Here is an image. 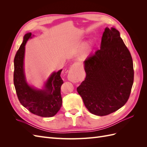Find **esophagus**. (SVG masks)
<instances>
[{
    "mask_svg": "<svg viewBox=\"0 0 147 147\" xmlns=\"http://www.w3.org/2000/svg\"><path fill=\"white\" fill-rule=\"evenodd\" d=\"M67 77L69 80L73 83H77L80 80V72L75 65L71 66L70 69L68 70Z\"/></svg>",
    "mask_w": 147,
    "mask_h": 147,
    "instance_id": "34e87169",
    "label": "esophagus"
}]
</instances>
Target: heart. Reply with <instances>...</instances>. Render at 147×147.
<instances>
[{"label":"heart","instance_id":"obj_1","mask_svg":"<svg viewBox=\"0 0 147 147\" xmlns=\"http://www.w3.org/2000/svg\"><path fill=\"white\" fill-rule=\"evenodd\" d=\"M88 48L86 47L82 52V57H84V58H85V57L88 56Z\"/></svg>","mask_w":147,"mask_h":147}]
</instances>
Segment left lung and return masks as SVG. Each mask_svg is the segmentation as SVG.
I'll return each mask as SVG.
<instances>
[{
  "label": "left lung",
  "instance_id": "1",
  "mask_svg": "<svg viewBox=\"0 0 147 147\" xmlns=\"http://www.w3.org/2000/svg\"><path fill=\"white\" fill-rule=\"evenodd\" d=\"M86 78L77 90L90 113L105 116L126 103L134 82L129 51L114 28H106L100 50L84 61Z\"/></svg>",
  "mask_w": 147,
  "mask_h": 147
}]
</instances>
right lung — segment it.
Returning <instances> with one entry per match:
<instances>
[{"mask_svg":"<svg viewBox=\"0 0 147 147\" xmlns=\"http://www.w3.org/2000/svg\"><path fill=\"white\" fill-rule=\"evenodd\" d=\"M32 33L24 35L23 42L14 59L13 82L20 103L30 112L42 117H51L58 112L62 106L61 86L64 83L61 77L62 69L53 72L44 83L43 89L30 86L24 72L25 45Z\"/></svg>","mask_w":147,"mask_h":147,"instance_id":"add662e5","label":"right lung"}]
</instances>
